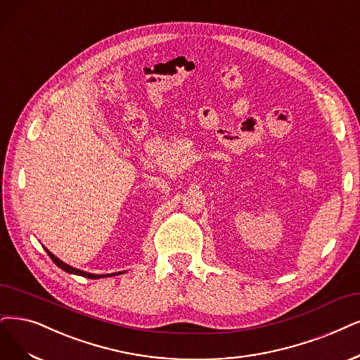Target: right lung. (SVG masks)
Returning a JSON list of instances; mask_svg holds the SVG:
<instances>
[{
  "label": "right lung",
  "instance_id": "right-lung-1",
  "mask_svg": "<svg viewBox=\"0 0 360 360\" xmlns=\"http://www.w3.org/2000/svg\"><path fill=\"white\" fill-rule=\"evenodd\" d=\"M46 252L49 254V257L51 258V261L55 262L59 269H62V270H63V271H66V273H72V274H78V276L89 277V278H101V277H105V276H111V274H91V273H86V271H82V270H78V269H74V267H71V265L65 264L63 261H60L59 258H56V257L53 255L51 252H49L47 249H46Z\"/></svg>",
  "mask_w": 360,
  "mask_h": 360
}]
</instances>
